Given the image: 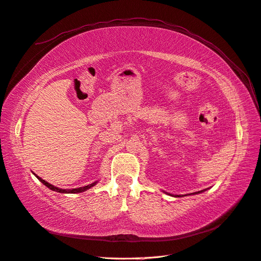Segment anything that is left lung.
<instances>
[{"label": "left lung", "instance_id": "1", "mask_svg": "<svg viewBox=\"0 0 261 261\" xmlns=\"http://www.w3.org/2000/svg\"><path fill=\"white\" fill-rule=\"evenodd\" d=\"M206 190H203V191H198V192H195V193H191V194L189 195H195V194H199V193H203L205 192ZM166 193V192H165ZM166 194L170 195V196H174V197H181V196H186V195H173V194H170V193H166Z\"/></svg>", "mask_w": 261, "mask_h": 261}]
</instances>
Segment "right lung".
I'll return each mask as SVG.
<instances>
[{"label":"right lung","instance_id":"obj_1","mask_svg":"<svg viewBox=\"0 0 261 261\" xmlns=\"http://www.w3.org/2000/svg\"><path fill=\"white\" fill-rule=\"evenodd\" d=\"M36 177H37V178L39 179V181H41L45 186H47V188H48L49 190H51V191H55V192H57V193H63V194H76V193H82V192H85V191H87V190H89V189L93 188V186H95V185L98 183V181H96V182H93V183H91V184H89V185L82 186V188H78V189H71V190H66V189H59V188H56V186H54V185H51V184L47 183V182L45 181V179L41 178V177L37 176V175H36Z\"/></svg>","mask_w":261,"mask_h":261}]
</instances>
